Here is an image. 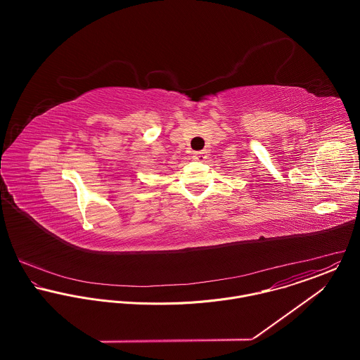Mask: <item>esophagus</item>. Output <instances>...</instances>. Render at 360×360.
<instances>
[{
	"label": "esophagus",
	"instance_id": "esophagus-1",
	"mask_svg": "<svg viewBox=\"0 0 360 360\" xmlns=\"http://www.w3.org/2000/svg\"><path fill=\"white\" fill-rule=\"evenodd\" d=\"M195 160H200V162H205L206 159L209 158V154H207V151H198V153H194V156H193Z\"/></svg>",
	"mask_w": 360,
	"mask_h": 360
}]
</instances>
